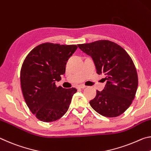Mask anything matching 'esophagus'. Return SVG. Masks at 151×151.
<instances>
[{
    "instance_id": "34e87169",
    "label": "esophagus",
    "mask_w": 151,
    "mask_h": 151,
    "mask_svg": "<svg viewBox=\"0 0 151 151\" xmlns=\"http://www.w3.org/2000/svg\"><path fill=\"white\" fill-rule=\"evenodd\" d=\"M86 87V86H84V85H79V86H77V88L78 89H83V88H85Z\"/></svg>"
}]
</instances>
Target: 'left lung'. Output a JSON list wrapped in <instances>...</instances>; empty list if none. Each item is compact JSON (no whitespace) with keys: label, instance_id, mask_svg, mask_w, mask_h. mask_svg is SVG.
Wrapping results in <instances>:
<instances>
[{"label":"left lung","instance_id":"obj_1","mask_svg":"<svg viewBox=\"0 0 151 151\" xmlns=\"http://www.w3.org/2000/svg\"><path fill=\"white\" fill-rule=\"evenodd\" d=\"M94 62L97 73L104 75L106 84L90 104L106 117H116L131 105L138 87V75L131 58L122 47L108 40L78 45Z\"/></svg>","mask_w":151,"mask_h":151}]
</instances>
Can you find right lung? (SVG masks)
Here are the masks:
<instances>
[{"instance_id":"obj_1","label":"right lung","mask_w":151,"mask_h":151,"mask_svg":"<svg viewBox=\"0 0 151 151\" xmlns=\"http://www.w3.org/2000/svg\"><path fill=\"white\" fill-rule=\"evenodd\" d=\"M76 45L45 43L30 51L21 70V86L25 102L31 112L42 122L59 119L68 110L75 88L57 87L55 81L65 72L69 58Z\"/></svg>"}]
</instances>
